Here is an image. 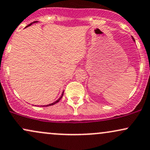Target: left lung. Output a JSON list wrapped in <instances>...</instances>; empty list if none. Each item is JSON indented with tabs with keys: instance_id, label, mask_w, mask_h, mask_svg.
<instances>
[{
	"instance_id": "8db88e82",
	"label": "left lung",
	"mask_w": 150,
	"mask_h": 150,
	"mask_svg": "<svg viewBox=\"0 0 150 150\" xmlns=\"http://www.w3.org/2000/svg\"><path fill=\"white\" fill-rule=\"evenodd\" d=\"M132 38H133V41H134V42H135V40L133 39V37H132Z\"/></svg>"
}]
</instances>
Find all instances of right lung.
<instances>
[{
    "instance_id": "add662e5",
    "label": "right lung",
    "mask_w": 150,
    "mask_h": 150,
    "mask_svg": "<svg viewBox=\"0 0 150 150\" xmlns=\"http://www.w3.org/2000/svg\"><path fill=\"white\" fill-rule=\"evenodd\" d=\"M36 22H38V21H33V23H30V24H28V26H26V27H28V26H30V25H31V24H32V23H36ZM64 91H63V93H62V94H61V97H60V98H59V99H58V100H56V101H54V103H50V104H49V105H43V106H44V107H45V106H50V105H54V104H56V103H58V102H59V100H61V98H62L63 95H64Z\"/></svg>"
}]
</instances>
